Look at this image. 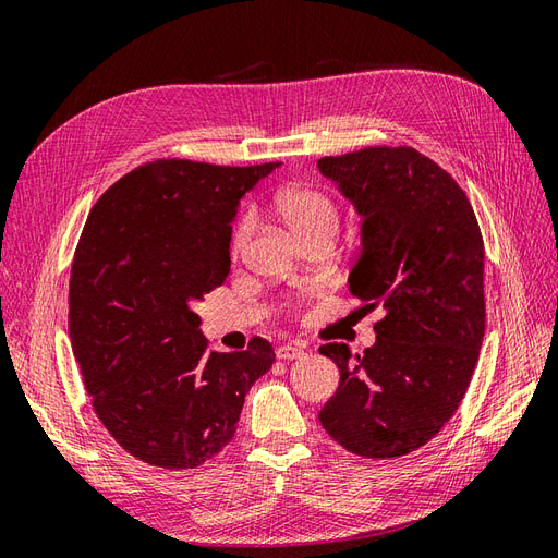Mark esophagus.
Segmentation results:
<instances>
[{"label": "esophagus", "mask_w": 558, "mask_h": 558, "mask_svg": "<svg viewBox=\"0 0 558 558\" xmlns=\"http://www.w3.org/2000/svg\"><path fill=\"white\" fill-rule=\"evenodd\" d=\"M302 356H305V349L298 344H283L277 349V359H281V361H298Z\"/></svg>", "instance_id": "obj_1"}]
</instances>
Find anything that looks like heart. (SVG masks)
<instances>
[{
  "label": "heart",
  "mask_w": 558,
  "mask_h": 558,
  "mask_svg": "<svg viewBox=\"0 0 558 558\" xmlns=\"http://www.w3.org/2000/svg\"><path fill=\"white\" fill-rule=\"evenodd\" d=\"M275 209L302 242L316 238L320 232H335L337 223H340V214H337L335 202L324 191L312 189V185H289V189H281L275 195ZM253 228H256V218H253L251 211H244L232 223L228 240L232 258L242 256Z\"/></svg>",
  "instance_id": "heart-1"
}]
</instances>
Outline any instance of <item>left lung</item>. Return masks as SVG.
Returning <instances> with one entry per match:
<instances>
[{
	"instance_id": "left-lung-1",
	"label": "left lung",
	"mask_w": 558,
	"mask_h": 558,
	"mask_svg": "<svg viewBox=\"0 0 558 558\" xmlns=\"http://www.w3.org/2000/svg\"><path fill=\"white\" fill-rule=\"evenodd\" d=\"M363 216L349 289L384 310L375 347L318 351L340 386L318 412L337 445L398 459L459 410L484 340V240L463 189L412 146H367L318 160Z\"/></svg>"
}]
</instances>
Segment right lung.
<instances>
[{"label": "right lung", "instance_id": "obj_1", "mask_svg": "<svg viewBox=\"0 0 558 558\" xmlns=\"http://www.w3.org/2000/svg\"><path fill=\"white\" fill-rule=\"evenodd\" d=\"M279 162L150 160L95 202L74 253L70 337L93 410L130 456L165 470L211 461L238 430L275 349L211 351L195 307L230 272L240 197Z\"/></svg>", "mask_w": 558, "mask_h": 558}]
</instances>
